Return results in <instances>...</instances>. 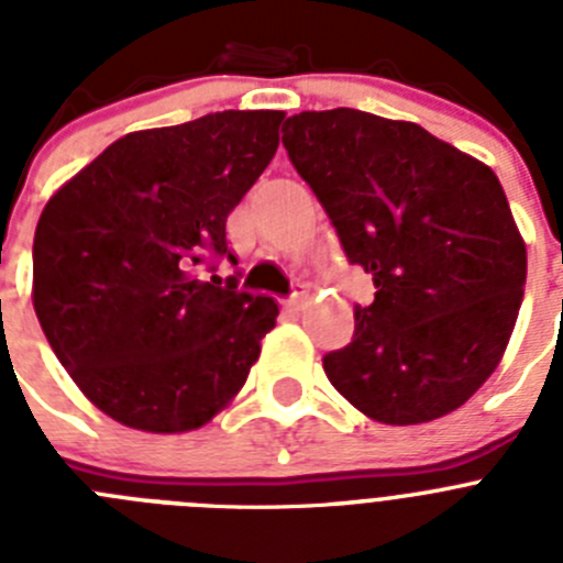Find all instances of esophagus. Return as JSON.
Segmentation results:
<instances>
[{"label": "esophagus", "instance_id": "esophagus-1", "mask_svg": "<svg viewBox=\"0 0 563 563\" xmlns=\"http://www.w3.org/2000/svg\"><path fill=\"white\" fill-rule=\"evenodd\" d=\"M307 301H310V292H307L305 285H298L296 292H292V296L285 301V307L290 312H301L307 307Z\"/></svg>", "mask_w": 563, "mask_h": 563}]
</instances>
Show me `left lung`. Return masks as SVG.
I'll return each mask as SVG.
<instances>
[{"label":"left lung","instance_id":"obj_1","mask_svg":"<svg viewBox=\"0 0 563 563\" xmlns=\"http://www.w3.org/2000/svg\"><path fill=\"white\" fill-rule=\"evenodd\" d=\"M282 143L377 292L355 310L330 383L386 426L456 411L514 335L527 247L494 168L411 121L298 112Z\"/></svg>","mask_w":563,"mask_h":563}]
</instances>
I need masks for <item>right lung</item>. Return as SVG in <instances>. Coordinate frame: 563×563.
<instances>
[{
  "mask_svg": "<svg viewBox=\"0 0 563 563\" xmlns=\"http://www.w3.org/2000/svg\"><path fill=\"white\" fill-rule=\"evenodd\" d=\"M282 121L228 109L129 132L44 206L33 310L84 397L121 426L194 431L245 386L276 301L197 267L228 253V213L273 161Z\"/></svg>",
  "mask_w": 563,
  "mask_h": 563,
  "instance_id": "obj_1",
  "label": "right lung"
}]
</instances>
